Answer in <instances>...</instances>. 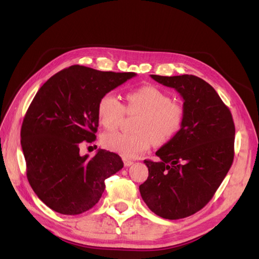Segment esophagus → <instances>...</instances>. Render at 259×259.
<instances>
[{"instance_id":"34e87169","label":"esophagus","mask_w":259,"mask_h":259,"mask_svg":"<svg viewBox=\"0 0 259 259\" xmlns=\"http://www.w3.org/2000/svg\"><path fill=\"white\" fill-rule=\"evenodd\" d=\"M123 162H124V165H125V166H126V167L131 166V165H132V164H133V163H134V162H133L132 160H128V159H125V158H123Z\"/></svg>"}]
</instances>
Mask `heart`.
Here are the masks:
<instances>
[{
    "label": "heart",
    "instance_id": "b5f03b06",
    "mask_svg": "<svg viewBox=\"0 0 259 259\" xmlns=\"http://www.w3.org/2000/svg\"><path fill=\"white\" fill-rule=\"evenodd\" d=\"M124 107L113 93H106L97 105V119L106 130H115L125 110L140 113L134 134L114 132L103 136V145L123 158L133 159L147 151L153 144L168 143L183 126L185 109L171 101L167 94L153 85H144L126 95Z\"/></svg>",
    "mask_w": 259,
    "mask_h": 259
}]
</instances>
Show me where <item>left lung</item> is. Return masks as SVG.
I'll return each mask as SVG.
<instances>
[{"mask_svg": "<svg viewBox=\"0 0 259 259\" xmlns=\"http://www.w3.org/2000/svg\"><path fill=\"white\" fill-rule=\"evenodd\" d=\"M184 99L185 120L178 134L145 160L149 170L139 191L147 206L165 219L197 213L213 198L234 155V123L216 91L195 75H150Z\"/></svg>", "mask_w": 259, "mask_h": 259, "instance_id": "obj_1", "label": "left lung"}]
</instances>
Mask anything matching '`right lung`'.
Returning a JSON list of instances; mask_svg holds the SVG:
<instances>
[{
    "instance_id": "add662e5",
    "label": "right lung",
    "mask_w": 259,
    "mask_h": 259,
    "mask_svg": "<svg viewBox=\"0 0 259 259\" xmlns=\"http://www.w3.org/2000/svg\"><path fill=\"white\" fill-rule=\"evenodd\" d=\"M134 76L75 65L50 77L36 93L22 122L20 144L29 184L53 210H89L103 195L105 180L123 167L116 153L98 149L90 158L80 154V145L95 142L100 97Z\"/></svg>"
}]
</instances>
